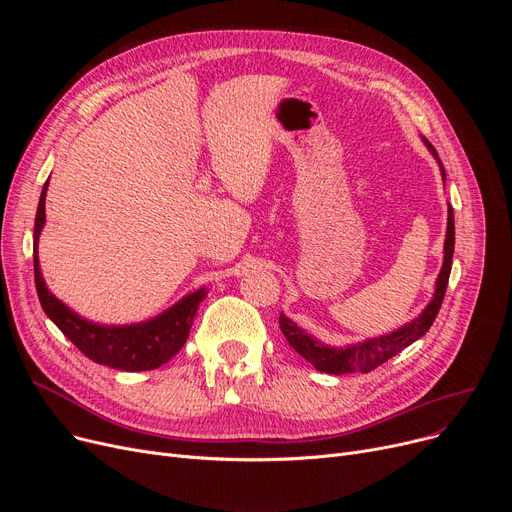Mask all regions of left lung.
<instances>
[{
  "instance_id": "8db88e82",
  "label": "left lung",
  "mask_w": 512,
  "mask_h": 512,
  "mask_svg": "<svg viewBox=\"0 0 512 512\" xmlns=\"http://www.w3.org/2000/svg\"><path fill=\"white\" fill-rule=\"evenodd\" d=\"M423 143L427 145V149L432 151V155L438 159L440 170H442V178L446 180V172L442 161L436 153V149L432 147L427 139H423ZM452 253H454V213L452 207L448 205V226H446V240H444V263L442 270L438 274L436 280V292L434 299L429 301V305L421 311L419 317H415L411 324L398 328L396 332H390L386 336L380 338H367L359 344H351L344 348H336V346H328L324 342H319L317 338H313L311 334H307L305 330H301L292 319H288L284 313H280V330L286 336L288 344L297 351L301 357H305L317 371L324 373H334V375H342V373H369L371 369L380 367L382 363H386L388 359H392L394 355H398L402 348H407L409 344H413L415 340H419L429 328H432L434 319L442 307L444 294H446V286H448V278H450V267H452Z\"/></svg>"
}]
</instances>
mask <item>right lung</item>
I'll use <instances>...</instances> for the list:
<instances>
[{"label": "right lung", "mask_w": 512, "mask_h": 512, "mask_svg": "<svg viewBox=\"0 0 512 512\" xmlns=\"http://www.w3.org/2000/svg\"><path fill=\"white\" fill-rule=\"evenodd\" d=\"M47 184L39 197V207L35 215L33 234V263H35V286L43 311L56 324L62 334L99 365L114 367L120 371H147L168 363L184 346L188 332H191L193 319L197 315L199 303L207 297V290L186 294L176 305L161 315L132 326H99L89 319H83L72 309H68L60 299L49 292L39 267V234L45 224V195Z\"/></svg>", "instance_id": "right-lung-1"}]
</instances>
